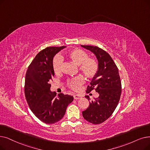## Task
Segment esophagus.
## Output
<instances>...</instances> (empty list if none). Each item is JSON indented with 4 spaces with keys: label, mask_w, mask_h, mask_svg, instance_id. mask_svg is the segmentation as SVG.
<instances>
[{
    "label": "esophagus",
    "mask_w": 150,
    "mask_h": 150,
    "mask_svg": "<svg viewBox=\"0 0 150 150\" xmlns=\"http://www.w3.org/2000/svg\"><path fill=\"white\" fill-rule=\"evenodd\" d=\"M74 99L75 100H77V99H81V96L79 94H75L74 96Z\"/></svg>",
    "instance_id": "1"
}]
</instances>
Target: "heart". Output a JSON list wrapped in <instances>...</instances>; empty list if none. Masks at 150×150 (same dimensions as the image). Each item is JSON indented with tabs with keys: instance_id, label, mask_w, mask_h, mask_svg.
<instances>
[{
	"instance_id": "b5f03b06",
	"label": "heart",
	"mask_w": 150,
	"mask_h": 150,
	"mask_svg": "<svg viewBox=\"0 0 150 150\" xmlns=\"http://www.w3.org/2000/svg\"><path fill=\"white\" fill-rule=\"evenodd\" d=\"M68 59L79 66V70L87 79H93L96 75L99 69L97 61L93 57H88L85 51L75 48L70 51L66 55ZM62 60L60 56H56L53 62V69L55 74H59L61 71ZM84 83L81 76H76L68 81L69 87L74 91H79Z\"/></svg>"
}]
</instances>
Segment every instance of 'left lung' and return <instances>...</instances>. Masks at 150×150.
<instances>
[{
  "label": "left lung",
  "instance_id": "obj_1",
  "mask_svg": "<svg viewBox=\"0 0 150 150\" xmlns=\"http://www.w3.org/2000/svg\"><path fill=\"white\" fill-rule=\"evenodd\" d=\"M93 53L98 61L99 69L93 78L86 93L94 89L99 96L89 102V105L82 112L83 118L94 125H99L112 115L118 105L121 94V82L118 67L111 56L98 47L81 45ZM86 98L90 100L89 97Z\"/></svg>",
  "mask_w": 150,
  "mask_h": 150
}]
</instances>
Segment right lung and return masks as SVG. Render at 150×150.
Listing matches in <instances>:
<instances>
[{"label": "right lung", "instance_id": "add662e5", "mask_svg": "<svg viewBox=\"0 0 150 150\" xmlns=\"http://www.w3.org/2000/svg\"><path fill=\"white\" fill-rule=\"evenodd\" d=\"M66 47H47L36 55L28 67L25 77L24 93L31 111L42 122L54 124L60 121L74 97L50 91L54 76L53 69L54 56Z\"/></svg>", "mask_w": 150, "mask_h": 150}]
</instances>
